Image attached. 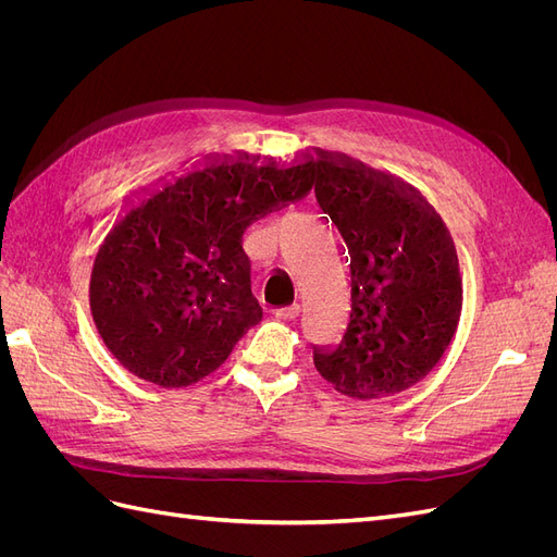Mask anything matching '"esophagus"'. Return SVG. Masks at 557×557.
Here are the masks:
<instances>
[{"label":"esophagus","mask_w":557,"mask_h":557,"mask_svg":"<svg viewBox=\"0 0 557 557\" xmlns=\"http://www.w3.org/2000/svg\"><path fill=\"white\" fill-rule=\"evenodd\" d=\"M297 313H299V307H297V305H288V307L274 309V315H276L278 320H295Z\"/></svg>","instance_id":"esophagus-1"}]
</instances>
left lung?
<instances>
[{
    "instance_id": "left-lung-1",
    "label": "left lung",
    "mask_w": 557,
    "mask_h": 557,
    "mask_svg": "<svg viewBox=\"0 0 557 557\" xmlns=\"http://www.w3.org/2000/svg\"><path fill=\"white\" fill-rule=\"evenodd\" d=\"M315 201L348 250L350 313L336 346L313 364L336 391L381 399L423 381L462 313L450 234L423 195L344 153L315 150Z\"/></svg>"
}]
</instances>
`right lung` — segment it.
<instances>
[{"label":"right lung","mask_w":557,"mask_h":557,"mask_svg":"<svg viewBox=\"0 0 557 557\" xmlns=\"http://www.w3.org/2000/svg\"><path fill=\"white\" fill-rule=\"evenodd\" d=\"M309 160L207 158L125 201L90 274V309L127 372L185 387L221 367L260 323L244 232L267 211L301 199Z\"/></svg>","instance_id":"add662e5"}]
</instances>
